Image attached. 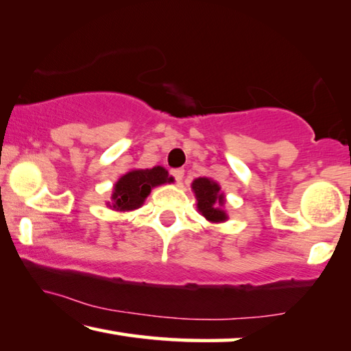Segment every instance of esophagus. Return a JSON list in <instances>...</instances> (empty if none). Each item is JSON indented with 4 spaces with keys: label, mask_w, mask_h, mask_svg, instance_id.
<instances>
[{
    "label": "esophagus",
    "mask_w": 351,
    "mask_h": 351,
    "mask_svg": "<svg viewBox=\"0 0 351 351\" xmlns=\"http://www.w3.org/2000/svg\"><path fill=\"white\" fill-rule=\"evenodd\" d=\"M183 174H185V171L180 169V168L179 169H171V176L174 177V179L179 183L183 180Z\"/></svg>",
    "instance_id": "34e87169"
}]
</instances>
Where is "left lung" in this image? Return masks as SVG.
<instances>
[{"mask_svg": "<svg viewBox=\"0 0 351 351\" xmlns=\"http://www.w3.org/2000/svg\"><path fill=\"white\" fill-rule=\"evenodd\" d=\"M193 193L197 199V210L202 217H206L210 223H223L228 219L224 212V194L221 193L219 185L208 177H199L191 183Z\"/></svg>", "mask_w": 351, "mask_h": 351, "instance_id": "1", "label": "left lung"}]
</instances>
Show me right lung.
I'll use <instances>...</instances> for the list:
<instances>
[{"label": "right lung", "instance_id": "obj_1", "mask_svg": "<svg viewBox=\"0 0 351 351\" xmlns=\"http://www.w3.org/2000/svg\"><path fill=\"white\" fill-rule=\"evenodd\" d=\"M166 182H172V177L161 166H155L152 169H133L116 182L112 188V202H108V207L117 212L139 208L152 188Z\"/></svg>", "mask_w": 351, "mask_h": 351}]
</instances>
